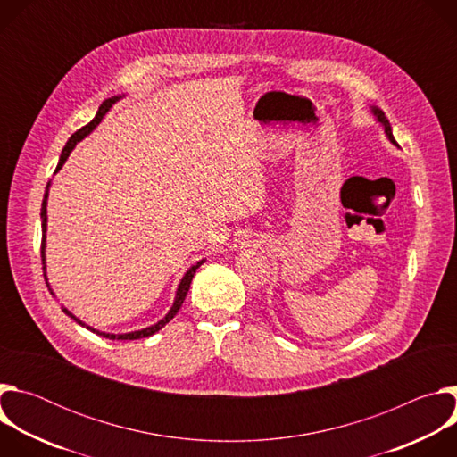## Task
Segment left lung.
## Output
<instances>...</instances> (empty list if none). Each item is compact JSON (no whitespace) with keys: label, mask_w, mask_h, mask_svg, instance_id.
I'll return each instance as SVG.
<instances>
[{"label":"left lung","mask_w":457,"mask_h":457,"mask_svg":"<svg viewBox=\"0 0 457 457\" xmlns=\"http://www.w3.org/2000/svg\"><path fill=\"white\" fill-rule=\"evenodd\" d=\"M372 113L376 115V119H378V122L383 126V129H385V134H386V137H388V141L393 143V145H396L398 146V143L395 141V136H393V128H390V122H388V119L385 117V113L379 110V108H376V106H372Z\"/></svg>","instance_id":"1"}]
</instances>
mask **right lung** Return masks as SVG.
<instances>
[{
	"instance_id": "add662e5",
	"label": "right lung",
	"mask_w": 457,
	"mask_h": 457,
	"mask_svg": "<svg viewBox=\"0 0 457 457\" xmlns=\"http://www.w3.org/2000/svg\"><path fill=\"white\" fill-rule=\"evenodd\" d=\"M120 99V96H117V97H110V99H106V101H103V104L99 106V110H97V113H96V117L87 124V126H83L81 129H78V132L69 139V143L64 145V148H62V152H61V157H59V164H57V168H55V171L57 170H61V166L64 164V161L69 159V155H71V152L74 150V146L81 141V139H85L92 129L101 122V119L104 117V113L112 108V104L115 103V101H119ZM48 187H50V182L46 184V189H45V197H43V203H41V229H43V238H41V260H43V270H45V231H46V199H48ZM201 264H204V260H201V262H197L195 266H191L187 271H186V275L182 277V280H180V284H179V289H177V295H175V302H173V305H171V309L168 311V314L162 318V320H159L155 325H150V328H146V329H141V331H134V333H124V335H110V333H101V331H96V329H92L90 325H85L79 318H76L69 309H62L64 312H67L71 318H74L79 325H83V328H87V329H90V331H94V333H97L99 337H104V338H110V340H139V338H146V337H152V335H155L159 329H162L164 325L177 314V311L180 309V305H182V302H184V298H186V295H187V291H189V284H191V280H193V275H195V271L199 270V266ZM45 280H46V275H45ZM52 293V291H50Z\"/></svg>"
}]
</instances>
